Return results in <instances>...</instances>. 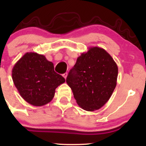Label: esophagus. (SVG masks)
Listing matches in <instances>:
<instances>
[{"label": "esophagus", "instance_id": "1", "mask_svg": "<svg viewBox=\"0 0 146 146\" xmlns=\"http://www.w3.org/2000/svg\"><path fill=\"white\" fill-rule=\"evenodd\" d=\"M67 75H68L67 73H64V74H63V77L65 78V80H66V78H67Z\"/></svg>", "mask_w": 146, "mask_h": 146}]
</instances>
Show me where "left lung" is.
<instances>
[{
	"instance_id": "left-lung-1",
	"label": "left lung",
	"mask_w": 146,
	"mask_h": 146,
	"mask_svg": "<svg viewBox=\"0 0 146 146\" xmlns=\"http://www.w3.org/2000/svg\"><path fill=\"white\" fill-rule=\"evenodd\" d=\"M118 67L104 48L92 46L77 59L66 83L79 106L86 111L101 108L109 100L117 85Z\"/></svg>"
}]
</instances>
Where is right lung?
I'll use <instances>...</instances> for the list:
<instances>
[{
	"mask_svg": "<svg viewBox=\"0 0 146 146\" xmlns=\"http://www.w3.org/2000/svg\"><path fill=\"white\" fill-rule=\"evenodd\" d=\"M12 80L21 96L35 106H42L53 100L56 88L65 79L54 71V66L46 57L27 52L15 64Z\"/></svg>",
	"mask_w": 146,
	"mask_h": 146,
	"instance_id": "obj_1",
	"label": "right lung"
}]
</instances>
